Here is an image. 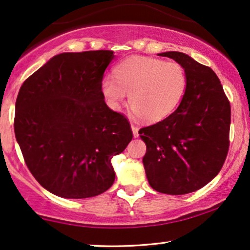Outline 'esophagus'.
I'll return each instance as SVG.
<instances>
[{"label": "esophagus", "mask_w": 250, "mask_h": 250, "mask_svg": "<svg viewBox=\"0 0 250 250\" xmlns=\"http://www.w3.org/2000/svg\"><path fill=\"white\" fill-rule=\"evenodd\" d=\"M131 130H132V135H134V137H138V128L136 127V125H131Z\"/></svg>", "instance_id": "obj_1"}]
</instances>
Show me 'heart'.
<instances>
[{"label":"heart","instance_id":"b5f03b06","mask_svg":"<svg viewBox=\"0 0 250 250\" xmlns=\"http://www.w3.org/2000/svg\"><path fill=\"white\" fill-rule=\"evenodd\" d=\"M100 90L108 106L119 109L129 94V105L141 120L156 122L172 114L188 85L186 69L175 61L135 56L120 63Z\"/></svg>","mask_w":250,"mask_h":250}]
</instances>
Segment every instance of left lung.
<instances>
[{"instance_id":"8db88e82","label":"left lung","mask_w":250,"mask_h":250,"mask_svg":"<svg viewBox=\"0 0 250 250\" xmlns=\"http://www.w3.org/2000/svg\"><path fill=\"white\" fill-rule=\"evenodd\" d=\"M158 55L180 63L188 85L172 114L138 131L146 145L143 165L154 190L185 195L203 188L222 169L229 152L230 106L212 69L181 52Z\"/></svg>"}]
</instances>
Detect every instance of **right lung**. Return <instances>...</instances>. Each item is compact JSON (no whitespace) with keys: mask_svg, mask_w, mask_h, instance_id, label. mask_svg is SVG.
Masks as SVG:
<instances>
[{"mask_svg":"<svg viewBox=\"0 0 250 250\" xmlns=\"http://www.w3.org/2000/svg\"><path fill=\"white\" fill-rule=\"evenodd\" d=\"M113 50L61 53L21 85L15 135L25 163L46 190L87 198L112 187V158L132 138L129 122L106 105L100 84Z\"/></svg>","mask_w":250,"mask_h":250,"instance_id":"1","label":"right lung"}]
</instances>
